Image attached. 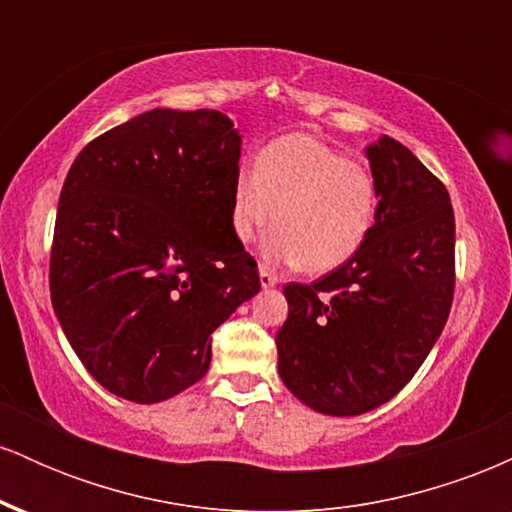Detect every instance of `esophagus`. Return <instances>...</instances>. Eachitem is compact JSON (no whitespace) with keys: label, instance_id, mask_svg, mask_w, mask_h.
Returning a JSON list of instances; mask_svg holds the SVG:
<instances>
[{"label":"esophagus","instance_id":"1","mask_svg":"<svg viewBox=\"0 0 512 512\" xmlns=\"http://www.w3.org/2000/svg\"><path fill=\"white\" fill-rule=\"evenodd\" d=\"M276 276L269 272V269H264V267H260V286L262 289H272V286H276Z\"/></svg>","mask_w":512,"mask_h":512}]
</instances>
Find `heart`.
<instances>
[{"instance_id":"heart-1","label":"heart","mask_w":512,"mask_h":512,"mask_svg":"<svg viewBox=\"0 0 512 512\" xmlns=\"http://www.w3.org/2000/svg\"><path fill=\"white\" fill-rule=\"evenodd\" d=\"M375 207L370 170L313 134H286L264 146L255 166L238 168L231 228L238 243H250L274 216L262 260L325 274L356 255Z\"/></svg>"}]
</instances>
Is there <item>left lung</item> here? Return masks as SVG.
<instances>
[{
    "instance_id": "left-lung-1",
    "label": "left lung",
    "mask_w": 512,
    "mask_h": 512,
    "mask_svg": "<svg viewBox=\"0 0 512 512\" xmlns=\"http://www.w3.org/2000/svg\"><path fill=\"white\" fill-rule=\"evenodd\" d=\"M375 223L351 260L289 284L279 375L305 407L358 416L390 402L438 342L455 289V214L445 185L404 144L366 146Z\"/></svg>"
}]
</instances>
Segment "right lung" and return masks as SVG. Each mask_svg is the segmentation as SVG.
I'll list each match as a JSON object with an SVG mask.
<instances>
[{"label": "right lung", "mask_w": 512, "mask_h": 512, "mask_svg": "<svg viewBox=\"0 0 512 512\" xmlns=\"http://www.w3.org/2000/svg\"><path fill=\"white\" fill-rule=\"evenodd\" d=\"M240 144L219 110L154 108L93 139L69 168L52 308L117 397L154 404L202 380L211 332L260 291L231 228Z\"/></svg>", "instance_id": "add662e5"}]
</instances>
